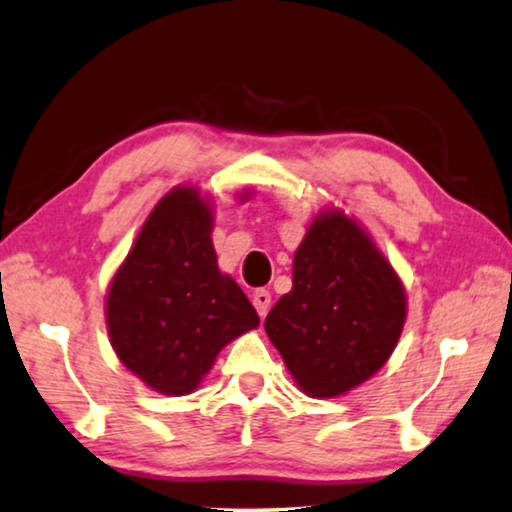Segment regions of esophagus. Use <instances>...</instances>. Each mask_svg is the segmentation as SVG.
<instances>
[{
  "label": "esophagus",
  "instance_id": "34e87169",
  "mask_svg": "<svg viewBox=\"0 0 512 512\" xmlns=\"http://www.w3.org/2000/svg\"><path fill=\"white\" fill-rule=\"evenodd\" d=\"M253 305H255V310L259 312V317L264 319L266 312H269V308H271V294L266 292V289H255Z\"/></svg>",
  "mask_w": 512,
  "mask_h": 512
}]
</instances>
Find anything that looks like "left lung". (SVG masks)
<instances>
[{"label":"left lung","instance_id":"1","mask_svg":"<svg viewBox=\"0 0 512 512\" xmlns=\"http://www.w3.org/2000/svg\"><path fill=\"white\" fill-rule=\"evenodd\" d=\"M407 319V292L370 232L342 209L312 218L294 253L292 292L264 329L310 398H340L384 368Z\"/></svg>","mask_w":512,"mask_h":512}]
</instances>
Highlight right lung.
I'll return each instance as SVG.
<instances>
[{"label": "right lung", "mask_w": 512, "mask_h": 512, "mask_svg": "<svg viewBox=\"0 0 512 512\" xmlns=\"http://www.w3.org/2000/svg\"><path fill=\"white\" fill-rule=\"evenodd\" d=\"M253 190L239 193V202ZM213 202L181 183L137 232L105 296V324L119 361L163 395L193 393L225 345L259 326L232 276L218 269Z\"/></svg>", "instance_id": "1"}]
</instances>
